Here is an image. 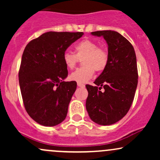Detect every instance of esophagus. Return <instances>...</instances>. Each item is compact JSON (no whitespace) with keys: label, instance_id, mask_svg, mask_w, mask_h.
Here are the masks:
<instances>
[{"label":"esophagus","instance_id":"1","mask_svg":"<svg viewBox=\"0 0 160 160\" xmlns=\"http://www.w3.org/2000/svg\"><path fill=\"white\" fill-rule=\"evenodd\" d=\"M78 86L79 87H85V85H83V84L82 83H79V82H78Z\"/></svg>","mask_w":160,"mask_h":160}]
</instances>
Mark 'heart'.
<instances>
[{
    "label": "heart",
    "instance_id": "heart-1",
    "mask_svg": "<svg viewBox=\"0 0 160 160\" xmlns=\"http://www.w3.org/2000/svg\"><path fill=\"white\" fill-rule=\"evenodd\" d=\"M75 54L65 52L62 56L64 64L68 69H73L79 59L82 60L84 67L77 69L70 74V80L79 83H86L92 78L95 70L103 71L108 63V52L106 49L98 47V43L92 40H83L74 47Z\"/></svg>",
    "mask_w": 160,
    "mask_h": 160
}]
</instances>
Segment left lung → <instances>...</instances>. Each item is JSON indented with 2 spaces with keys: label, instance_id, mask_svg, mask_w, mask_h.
Segmentation results:
<instances>
[{
  "label": "left lung",
  "instance_id": "left-lung-1",
  "mask_svg": "<svg viewBox=\"0 0 160 160\" xmlns=\"http://www.w3.org/2000/svg\"><path fill=\"white\" fill-rule=\"evenodd\" d=\"M91 34L103 37L109 57L107 67L95 80L96 86L86 85V108L93 122L109 126L124 117L132 104L138 78L136 56L132 45L120 33L108 30Z\"/></svg>",
  "mask_w": 160,
  "mask_h": 160
}]
</instances>
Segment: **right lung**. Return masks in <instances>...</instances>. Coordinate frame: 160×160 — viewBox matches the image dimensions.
<instances>
[{"label":"right lung","mask_w":160,"mask_h":160,"mask_svg":"<svg viewBox=\"0 0 160 160\" xmlns=\"http://www.w3.org/2000/svg\"><path fill=\"white\" fill-rule=\"evenodd\" d=\"M82 35L49 32L25 47L19 72L20 90L27 113L42 126H56L67 116L77 82L64 81L68 73L62 56Z\"/></svg>","instance_id":"right-lung-1"}]
</instances>
